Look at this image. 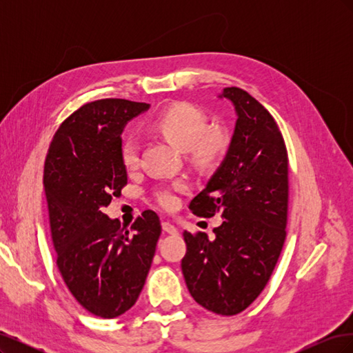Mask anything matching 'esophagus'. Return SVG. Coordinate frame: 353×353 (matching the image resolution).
<instances>
[{
  "label": "esophagus",
  "instance_id": "34e87169",
  "mask_svg": "<svg viewBox=\"0 0 353 353\" xmlns=\"http://www.w3.org/2000/svg\"><path fill=\"white\" fill-rule=\"evenodd\" d=\"M162 228H163L165 232L172 234V236H176V234H178V228L174 225L172 222H169V221H163L162 222Z\"/></svg>",
  "mask_w": 353,
  "mask_h": 353
}]
</instances>
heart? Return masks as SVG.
<instances>
[{
    "instance_id": "1",
    "label": "heart",
    "mask_w": 353,
    "mask_h": 353,
    "mask_svg": "<svg viewBox=\"0 0 353 353\" xmlns=\"http://www.w3.org/2000/svg\"><path fill=\"white\" fill-rule=\"evenodd\" d=\"M152 130L188 152L190 159L200 166H213L223 159L230 147L228 132L219 126L208 128V116L199 108L188 103H179L160 112L152 122ZM121 160L126 169H132L140 160V145L134 138H126L121 145ZM175 188L159 191V201L165 208L176 205Z\"/></svg>"
}]
</instances>
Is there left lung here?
<instances>
[{
	"label": "left lung",
	"mask_w": 353,
	"mask_h": 353,
	"mask_svg": "<svg viewBox=\"0 0 353 353\" xmlns=\"http://www.w3.org/2000/svg\"><path fill=\"white\" fill-rule=\"evenodd\" d=\"M219 99L232 103L236 128L225 159L190 210L223 222L205 232L184 231L181 262L190 294L218 315H236L261 294L280 258L288 208V159L284 138L271 113L237 87Z\"/></svg>",
	"instance_id": "obj_1"
}]
</instances>
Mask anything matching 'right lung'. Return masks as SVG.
<instances>
[{
    "label": "right lung",
    "mask_w": 353,
    "mask_h": 353,
    "mask_svg": "<svg viewBox=\"0 0 353 353\" xmlns=\"http://www.w3.org/2000/svg\"><path fill=\"white\" fill-rule=\"evenodd\" d=\"M148 108L122 99L83 104L60 125L46 159L59 271L73 297L95 316L116 318L134 306L162 232L153 210H144L131 231L103 212L128 183L121 160L123 128Z\"/></svg>",
    "instance_id": "obj_1"
}]
</instances>
